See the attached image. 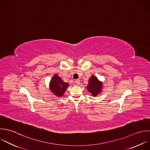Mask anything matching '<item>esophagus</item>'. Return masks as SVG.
<instances>
[{
	"label": "esophagus",
	"instance_id": "34e87169",
	"mask_svg": "<svg viewBox=\"0 0 150 150\" xmlns=\"http://www.w3.org/2000/svg\"><path fill=\"white\" fill-rule=\"evenodd\" d=\"M75 83L77 84V85H79L80 83V80L79 79H76L75 80Z\"/></svg>",
	"mask_w": 150,
	"mask_h": 150
}]
</instances>
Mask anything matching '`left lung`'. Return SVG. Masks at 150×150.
Returning a JSON list of instances; mask_svg holds the SVG:
<instances>
[{
    "instance_id": "1",
    "label": "left lung",
    "mask_w": 150,
    "mask_h": 150,
    "mask_svg": "<svg viewBox=\"0 0 150 150\" xmlns=\"http://www.w3.org/2000/svg\"><path fill=\"white\" fill-rule=\"evenodd\" d=\"M86 88L93 96H96L102 91V82L99 81L96 76L92 75L89 79L88 85Z\"/></svg>"
}]
</instances>
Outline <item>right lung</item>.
Instances as JSON below:
<instances>
[{"instance_id":"right-lung-1","label":"right lung","mask_w":150,"mask_h":150,"mask_svg":"<svg viewBox=\"0 0 150 150\" xmlns=\"http://www.w3.org/2000/svg\"><path fill=\"white\" fill-rule=\"evenodd\" d=\"M69 84L64 82L57 74L53 76L50 83V89L51 91L58 97L63 96Z\"/></svg>"}]
</instances>
